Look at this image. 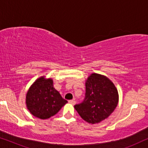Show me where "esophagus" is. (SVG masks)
Wrapping results in <instances>:
<instances>
[{
	"instance_id": "1",
	"label": "esophagus",
	"mask_w": 148,
	"mask_h": 148,
	"mask_svg": "<svg viewBox=\"0 0 148 148\" xmlns=\"http://www.w3.org/2000/svg\"><path fill=\"white\" fill-rule=\"evenodd\" d=\"M69 102L70 104H73V105H74L76 103L75 100H69Z\"/></svg>"
}]
</instances>
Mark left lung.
Masks as SVG:
<instances>
[{
  "instance_id": "left-lung-1",
  "label": "left lung",
  "mask_w": 148,
  "mask_h": 148,
  "mask_svg": "<svg viewBox=\"0 0 148 148\" xmlns=\"http://www.w3.org/2000/svg\"><path fill=\"white\" fill-rule=\"evenodd\" d=\"M118 102V92L113 83L106 77L93 73L86 82L84 100L74 108L84 121L95 124L108 118Z\"/></svg>"
}]
</instances>
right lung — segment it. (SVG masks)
Instances as JSON below:
<instances>
[{
  "label": "right lung",
  "instance_id": "right-lung-1",
  "mask_svg": "<svg viewBox=\"0 0 148 148\" xmlns=\"http://www.w3.org/2000/svg\"><path fill=\"white\" fill-rule=\"evenodd\" d=\"M67 101L53 87L51 79L42 77L30 87L26 95V104L29 112L40 119L56 114Z\"/></svg>",
  "mask_w": 148,
  "mask_h": 148
}]
</instances>
